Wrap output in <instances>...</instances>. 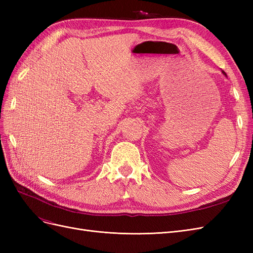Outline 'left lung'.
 <instances>
[{
	"label": "left lung",
	"instance_id": "left-lung-1",
	"mask_svg": "<svg viewBox=\"0 0 253 253\" xmlns=\"http://www.w3.org/2000/svg\"><path fill=\"white\" fill-rule=\"evenodd\" d=\"M223 74H224V75H226V73H225V72H223Z\"/></svg>",
	"mask_w": 253,
	"mask_h": 253
}]
</instances>
